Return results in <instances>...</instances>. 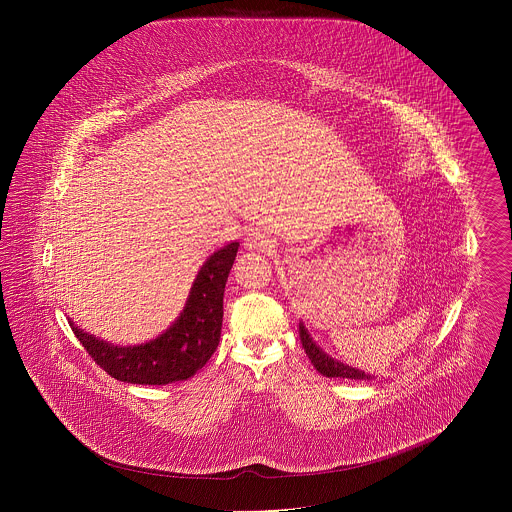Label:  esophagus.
I'll return each instance as SVG.
<instances>
[{
	"instance_id": "1",
	"label": "esophagus",
	"mask_w": 512,
	"mask_h": 512,
	"mask_svg": "<svg viewBox=\"0 0 512 512\" xmlns=\"http://www.w3.org/2000/svg\"><path fill=\"white\" fill-rule=\"evenodd\" d=\"M244 245L247 249H253V251H270L274 247L272 240L265 236V234H261V232H249L247 238H245Z\"/></svg>"
}]
</instances>
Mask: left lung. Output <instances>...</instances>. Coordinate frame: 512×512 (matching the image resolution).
Listing matches in <instances>:
<instances>
[{
  "label": "left lung",
  "mask_w": 512,
  "mask_h": 512,
  "mask_svg": "<svg viewBox=\"0 0 512 512\" xmlns=\"http://www.w3.org/2000/svg\"><path fill=\"white\" fill-rule=\"evenodd\" d=\"M299 338L303 343V349L309 357V361L317 368L322 376L328 378H349V380H372L370 374H366L365 370L353 368V366L343 365L341 361L332 359L330 355H326L317 343L311 338V334L307 332V328L303 326V322L299 324Z\"/></svg>",
  "instance_id": "1"
}]
</instances>
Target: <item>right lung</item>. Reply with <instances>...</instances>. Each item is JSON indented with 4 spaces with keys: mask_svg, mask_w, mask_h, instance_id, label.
Masks as SVG:
<instances>
[{
    "mask_svg": "<svg viewBox=\"0 0 512 512\" xmlns=\"http://www.w3.org/2000/svg\"><path fill=\"white\" fill-rule=\"evenodd\" d=\"M238 242L215 251L197 272L186 307L161 336L140 345H113L69 322L88 355L109 376L144 386H165L192 378L217 351L222 328L224 286Z\"/></svg>",
    "mask_w": 512,
    "mask_h": 512,
    "instance_id": "1",
    "label": "right lung"
}]
</instances>
